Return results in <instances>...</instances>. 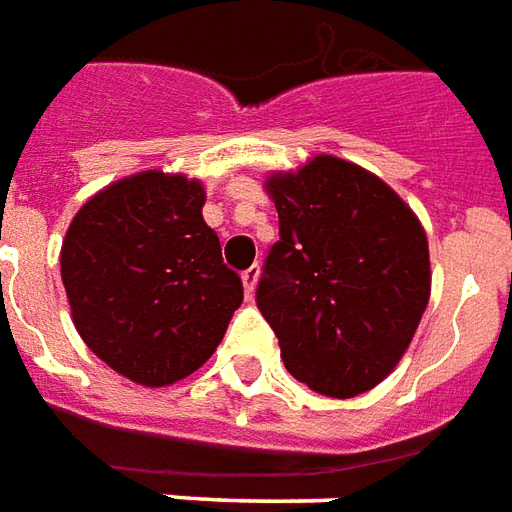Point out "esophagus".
<instances>
[{"label":"esophagus","instance_id":"1","mask_svg":"<svg viewBox=\"0 0 512 512\" xmlns=\"http://www.w3.org/2000/svg\"><path fill=\"white\" fill-rule=\"evenodd\" d=\"M259 275H262V270H259V264H253V267H248V270L242 273V284H245V292H248V295H253V292H256V284H259Z\"/></svg>","mask_w":512,"mask_h":512}]
</instances>
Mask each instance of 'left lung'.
Wrapping results in <instances>:
<instances>
[{"label": "left lung", "mask_w": 512, "mask_h": 512, "mask_svg": "<svg viewBox=\"0 0 512 512\" xmlns=\"http://www.w3.org/2000/svg\"><path fill=\"white\" fill-rule=\"evenodd\" d=\"M278 231L256 306L286 369L308 389L350 400L400 364L430 300L427 237L389 184L320 154L273 173Z\"/></svg>", "instance_id": "1"}]
</instances>
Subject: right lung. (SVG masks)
<instances>
[{"mask_svg": "<svg viewBox=\"0 0 512 512\" xmlns=\"http://www.w3.org/2000/svg\"><path fill=\"white\" fill-rule=\"evenodd\" d=\"M204 201L198 179L143 170L96 192L65 231L60 273L76 331L140 386L204 366L242 303Z\"/></svg>", "mask_w": 512, "mask_h": 512, "instance_id": "right-lung-1", "label": "right lung"}]
</instances>
